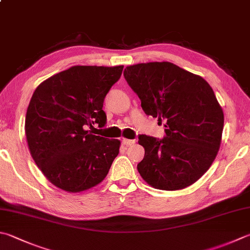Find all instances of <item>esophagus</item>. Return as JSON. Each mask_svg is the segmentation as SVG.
Here are the masks:
<instances>
[{
    "label": "esophagus",
    "mask_w": 250,
    "mask_h": 250,
    "mask_svg": "<svg viewBox=\"0 0 250 250\" xmlns=\"http://www.w3.org/2000/svg\"><path fill=\"white\" fill-rule=\"evenodd\" d=\"M122 144H123L124 146H126V147H128V146H131L133 144H135V140L133 139H123L122 140Z\"/></svg>",
    "instance_id": "34e87169"
}]
</instances>
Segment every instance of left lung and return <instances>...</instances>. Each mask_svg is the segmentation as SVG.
I'll list each match as a JSON object with an SVG mask.
<instances>
[{
	"instance_id": "8db88e82",
	"label": "left lung",
	"mask_w": 250,
	"mask_h": 250,
	"mask_svg": "<svg viewBox=\"0 0 250 250\" xmlns=\"http://www.w3.org/2000/svg\"><path fill=\"white\" fill-rule=\"evenodd\" d=\"M124 77L147 115L164 123L166 137L140 135L145 157L137 169L157 189L180 190L208 171L218 154L223 110L204 78L169 62L127 66Z\"/></svg>"
}]
</instances>
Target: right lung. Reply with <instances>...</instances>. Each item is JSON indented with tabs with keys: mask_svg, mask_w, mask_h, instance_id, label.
<instances>
[{
	"mask_svg": "<svg viewBox=\"0 0 250 250\" xmlns=\"http://www.w3.org/2000/svg\"><path fill=\"white\" fill-rule=\"evenodd\" d=\"M124 66L76 65L42 82L26 114L25 133L32 159L51 184L81 192L100 184L120 152L121 141L92 135L105 125L103 101Z\"/></svg>",
	"mask_w": 250,
	"mask_h": 250,
	"instance_id": "obj_1",
	"label": "right lung"
}]
</instances>
